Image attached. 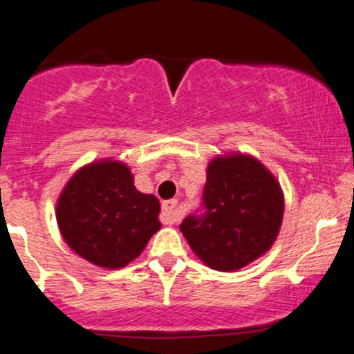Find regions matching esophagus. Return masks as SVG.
I'll return each mask as SVG.
<instances>
[{"label": "esophagus", "instance_id": "1", "mask_svg": "<svg viewBox=\"0 0 354 354\" xmlns=\"http://www.w3.org/2000/svg\"><path fill=\"white\" fill-rule=\"evenodd\" d=\"M162 216L163 222L172 225V223L178 222V212H177V201L176 199H169L162 205Z\"/></svg>", "mask_w": 354, "mask_h": 354}]
</instances>
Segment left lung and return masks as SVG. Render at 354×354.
Returning a JSON list of instances; mask_svg holds the SVG:
<instances>
[{"label": "left lung", "instance_id": "8db88e82", "mask_svg": "<svg viewBox=\"0 0 354 354\" xmlns=\"http://www.w3.org/2000/svg\"><path fill=\"white\" fill-rule=\"evenodd\" d=\"M206 215L180 223L196 257L218 272H236L270 251L284 218V192L258 158L216 155L206 167Z\"/></svg>", "mask_w": 354, "mask_h": 354}]
</instances>
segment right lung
Segmentation results:
<instances>
[{
	"label": "right lung",
	"instance_id": "right-lung-1",
	"mask_svg": "<svg viewBox=\"0 0 354 354\" xmlns=\"http://www.w3.org/2000/svg\"><path fill=\"white\" fill-rule=\"evenodd\" d=\"M55 215L70 250L108 270L134 261L162 229L158 198L138 191L131 167L115 158L80 167L59 192Z\"/></svg>",
	"mask_w": 354,
	"mask_h": 354
}]
</instances>
